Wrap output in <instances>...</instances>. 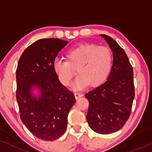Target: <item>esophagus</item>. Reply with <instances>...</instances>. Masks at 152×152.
<instances>
[{
	"instance_id": "esophagus-1",
	"label": "esophagus",
	"mask_w": 152,
	"mask_h": 152,
	"mask_svg": "<svg viewBox=\"0 0 152 152\" xmlns=\"http://www.w3.org/2000/svg\"><path fill=\"white\" fill-rule=\"evenodd\" d=\"M75 98H76V99H78V98H80V97H81L83 96V94L82 93H80V92H75Z\"/></svg>"
}]
</instances>
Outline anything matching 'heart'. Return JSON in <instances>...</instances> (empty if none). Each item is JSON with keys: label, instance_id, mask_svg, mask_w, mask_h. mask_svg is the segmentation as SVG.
<instances>
[{"label": "heart", "instance_id": "1", "mask_svg": "<svg viewBox=\"0 0 152 152\" xmlns=\"http://www.w3.org/2000/svg\"><path fill=\"white\" fill-rule=\"evenodd\" d=\"M66 61L56 60L54 69L63 85L69 86L76 75L75 90L82 89L89 83L95 86L101 84L112 68L113 54L107 47L94 44H82L71 49L66 54Z\"/></svg>", "mask_w": 152, "mask_h": 152}]
</instances>
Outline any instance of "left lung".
I'll return each mask as SVG.
<instances>
[{
  "instance_id": "left-lung-1",
  "label": "left lung",
  "mask_w": 152,
  "mask_h": 152,
  "mask_svg": "<svg viewBox=\"0 0 152 152\" xmlns=\"http://www.w3.org/2000/svg\"><path fill=\"white\" fill-rule=\"evenodd\" d=\"M113 53V62L105 83L87 93L86 118L94 132L108 134L120 130L128 120L134 98L133 69L125 50L110 37L101 34Z\"/></svg>"
}]
</instances>
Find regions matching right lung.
<instances>
[{
	"label": "right lung",
	"instance_id": "1",
	"mask_svg": "<svg viewBox=\"0 0 152 152\" xmlns=\"http://www.w3.org/2000/svg\"><path fill=\"white\" fill-rule=\"evenodd\" d=\"M68 41L46 38L25 49L16 69V99L22 122L34 136L54 141L65 132L67 116L76 102L74 94L58 81L54 69L58 53ZM37 86L41 96L35 99L31 89Z\"/></svg>",
	"mask_w": 152,
	"mask_h": 152
}]
</instances>
